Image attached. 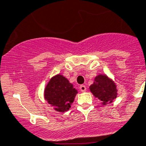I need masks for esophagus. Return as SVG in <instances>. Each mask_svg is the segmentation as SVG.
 Returning a JSON list of instances; mask_svg holds the SVG:
<instances>
[{
  "label": "esophagus",
  "mask_w": 146,
  "mask_h": 146,
  "mask_svg": "<svg viewBox=\"0 0 146 146\" xmlns=\"http://www.w3.org/2000/svg\"><path fill=\"white\" fill-rule=\"evenodd\" d=\"M80 90L81 92H86V87L84 85H81L80 86Z\"/></svg>",
  "instance_id": "1"
}]
</instances>
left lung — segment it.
<instances>
[{"mask_svg":"<svg viewBox=\"0 0 146 146\" xmlns=\"http://www.w3.org/2000/svg\"><path fill=\"white\" fill-rule=\"evenodd\" d=\"M90 90L95 97L101 100L103 105L113 103L117 97V87L114 81L106 74H99L90 86Z\"/></svg>","mask_w":146,"mask_h":146,"instance_id":"obj_1","label":"left lung"}]
</instances>
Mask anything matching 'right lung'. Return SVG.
<instances>
[{"label": "right lung", "mask_w": 146, "mask_h": 146, "mask_svg": "<svg viewBox=\"0 0 146 146\" xmlns=\"http://www.w3.org/2000/svg\"><path fill=\"white\" fill-rule=\"evenodd\" d=\"M78 92L63 75L51 78L44 89V99L56 112L64 113L70 110Z\"/></svg>", "instance_id": "obj_1"}]
</instances>
